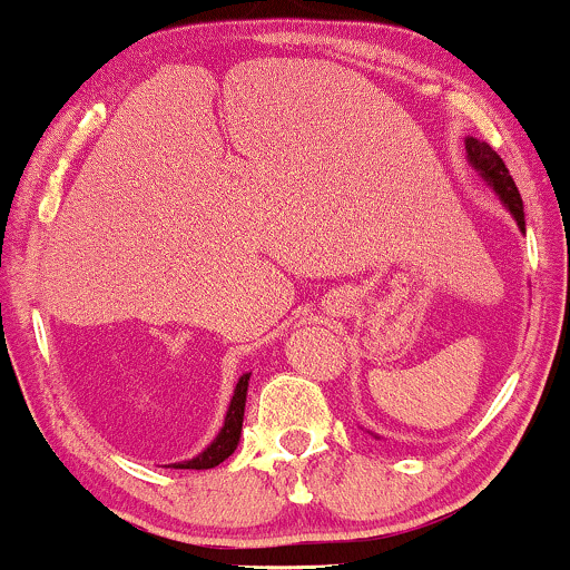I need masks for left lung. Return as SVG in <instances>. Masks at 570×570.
<instances>
[{"label":"left lung","mask_w":570,"mask_h":570,"mask_svg":"<svg viewBox=\"0 0 570 570\" xmlns=\"http://www.w3.org/2000/svg\"><path fill=\"white\" fill-rule=\"evenodd\" d=\"M466 160L472 163L474 171L488 181L490 189L499 195L503 208H507V212L514 217L517 227L525 233V208H522L520 189H517L514 179L509 176V168L503 166L499 153H495L488 141H480V139H474V136H466Z\"/></svg>","instance_id":"8db88e82"}]
</instances>
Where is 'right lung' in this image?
Here are the masks:
<instances>
[{
	"instance_id": "obj_1",
	"label": "right lung",
	"mask_w": 570,
	"mask_h": 570,
	"mask_svg": "<svg viewBox=\"0 0 570 570\" xmlns=\"http://www.w3.org/2000/svg\"><path fill=\"white\" fill-rule=\"evenodd\" d=\"M248 377H252V372L240 375L238 383H235V391H233V399H230V407H227L225 423H222L219 434L214 436V442L208 444L203 453L189 458V461L174 463V469H214V466H219L225 458H230L235 453V448H238V442H240V429H244Z\"/></svg>"
}]
</instances>
